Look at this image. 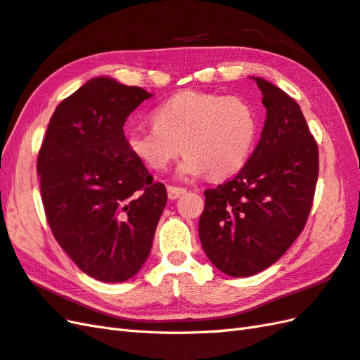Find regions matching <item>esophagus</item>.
Segmentation results:
<instances>
[{
	"mask_svg": "<svg viewBox=\"0 0 360 360\" xmlns=\"http://www.w3.org/2000/svg\"><path fill=\"white\" fill-rule=\"evenodd\" d=\"M186 191H187L186 188H181V187H173V186L167 187V195H169V199H172V200L181 198L184 193H186Z\"/></svg>",
	"mask_w": 360,
	"mask_h": 360,
	"instance_id": "34e87169",
	"label": "esophagus"
}]
</instances>
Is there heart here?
Segmentation results:
<instances>
[{"instance_id":"b5f03b06","label":"heart","mask_w":360,"mask_h":360,"mask_svg":"<svg viewBox=\"0 0 360 360\" xmlns=\"http://www.w3.org/2000/svg\"><path fill=\"white\" fill-rule=\"evenodd\" d=\"M155 125L131 129L127 146L152 170H164L181 150L179 179L208 172L221 179L238 173L253 152L257 120L245 99L207 91H181L153 112Z\"/></svg>"}]
</instances>
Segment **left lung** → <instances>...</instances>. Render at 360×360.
<instances>
[{
  "instance_id": "left-lung-1",
  "label": "left lung",
  "mask_w": 360,
  "mask_h": 360,
  "mask_svg": "<svg viewBox=\"0 0 360 360\" xmlns=\"http://www.w3.org/2000/svg\"><path fill=\"white\" fill-rule=\"evenodd\" d=\"M266 108L261 139L231 181L205 190L199 239L222 273L248 278L269 269L304 230L313 205L319 152L299 104L252 77Z\"/></svg>"
}]
</instances>
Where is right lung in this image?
<instances>
[{"mask_svg":"<svg viewBox=\"0 0 360 360\" xmlns=\"http://www.w3.org/2000/svg\"><path fill=\"white\" fill-rule=\"evenodd\" d=\"M110 77L89 79L55 108L38 155L41 198L58 244L81 271L124 282L146 264L167 204L130 152L124 124L152 98Z\"/></svg>","mask_w":360,"mask_h":360,"instance_id":"right-lung-1","label":"right lung"}]
</instances>
